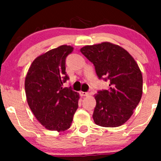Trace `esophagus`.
<instances>
[{
    "mask_svg": "<svg viewBox=\"0 0 161 161\" xmlns=\"http://www.w3.org/2000/svg\"><path fill=\"white\" fill-rule=\"evenodd\" d=\"M80 95L82 96V97H87V96L90 95V92H82V91H81L80 92Z\"/></svg>",
    "mask_w": 161,
    "mask_h": 161,
    "instance_id": "esophagus-1",
    "label": "esophagus"
}]
</instances>
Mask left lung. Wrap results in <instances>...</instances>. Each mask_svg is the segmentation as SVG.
<instances>
[{"mask_svg":"<svg viewBox=\"0 0 161 161\" xmlns=\"http://www.w3.org/2000/svg\"><path fill=\"white\" fill-rule=\"evenodd\" d=\"M80 51L94 64L99 79L110 82L109 90L94 96V122L102 127L122 125L142 97V75L139 65L127 50L110 42L87 45Z\"/></svg>","mask_w":161,"mask_h":161,"instance_id":"obj_1","label":"left lung"}]
</instances>
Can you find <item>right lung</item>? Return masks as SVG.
<instances>
[{
  "label": "right lung",
  "mask_w": 161,
  "mask_h": 161,
  "mask_svg": "<svg viewBox=\"0 0 161 161\" xmlns=\"http://www.w3.org/2000/svg\"><path fill=\"white\" fill-rule=\"evenodd\" d=\"M71 46L62 45L42 53L31 64L25 79L27 103L39 122L50 131L70 128L77 110L79 94L62 86L69 79L66 57Z\"/></svg>",
  "instance_id": "1"
}]
</instances>
